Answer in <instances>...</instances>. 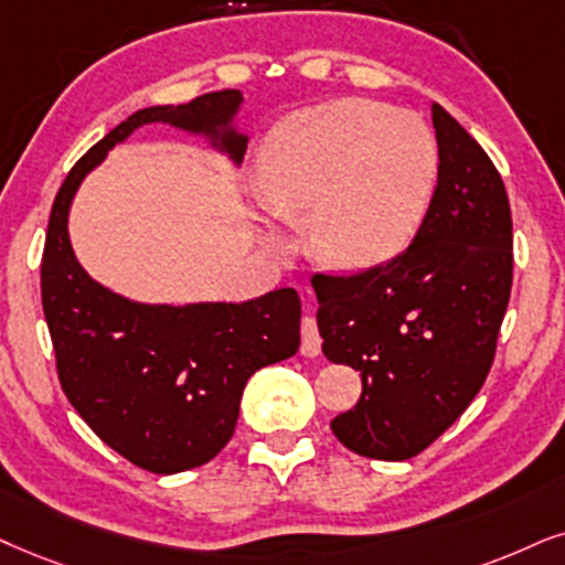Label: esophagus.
<instances>
[{"label":"esophagus","instance_id":"1","mask_svg":"<svg viewBox=\"0 0 565 565\" xmlns=\"http://www.w3.org/2000/svg\"><path fill=\"white\" fill-rule=\"evenodd\" d=\"M302 354L305 356H318L320 354V344H323V339H320V331H318V323L312 316H305L302 318Z\"/></svg>","mask_w":565,"mask_h":565}]
</instances>
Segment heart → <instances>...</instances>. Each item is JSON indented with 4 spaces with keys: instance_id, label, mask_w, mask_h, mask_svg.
Returning a JSON list of instances; mask_svg holds the SVG:
<instances>
[{
    "instance_id": "1",
    "label": "heart",
    "mask_w": 565,
    "mask_h": 565,
    "mask_svg": "<svg viewBox=\"0 0 565 565\" xmlns=\"http://www.w3.org/2000/svg\"><path fill=\"white\" fill-rule=\"evenodd\" d=\"M425 119L373 98H339L274 127L258 163L270 213H310L307 239L335 268H370L409 245L438 184Z\"/></svg>"
}]
</instances>
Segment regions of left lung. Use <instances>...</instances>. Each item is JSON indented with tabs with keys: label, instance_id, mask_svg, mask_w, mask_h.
Masks as SVG:
<instances>
[{
	"label": "left lung",
	"instance_id": "8db88e82",
	"mask_svg": "<svg viewBox=\"0 0 565 565\" xmlns=\"http://www.w3.org/2000/svg\"><path fill=\"white\" fill-rule=\"evenodd\" d=\"M438 188L412 245L356 274H312L323 354L360 370L331 430L349 451L404 461L472 404L495 360L513 281V224L495 163L433 104Z\"/></svg>",
	"mask_w": 565,
	"mask_h": 565
}]
</instances>
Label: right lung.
Returning <instances> with one entry per match:
<instances>
[{"label": "right lung", "instance_id": "add662e5", "mask_svg": "<svg viewBox=\"0 0 565 565\" xmlns=\"http://www.w3.org/2000/svg\"><path fill=\"white\" fill-rule=\"evenodd\" d=\"M239 90H213L182 106L135 111L64 177L49 216L41 302L64 396L93 433L135 467L174 475L211 461L232 440L249 375L299 349V295L188 307L138 305L77 266L67 211L77 184L109 148L148 122L213 130L232 117ZM242 159L247 138L224 135Z\"/></svg>", "mask_w": 565, "mask_h": 565}]
</instances>
